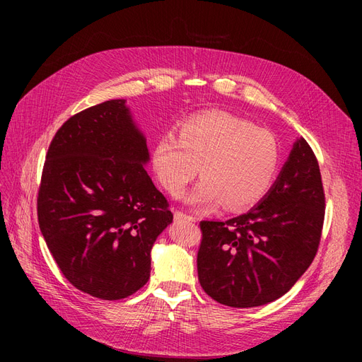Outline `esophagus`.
<instances>
[{
	"label": "esophagus",
	"mask_w": 362,
	"mask_h": 362,
	"mask_svg": "<svg viewBox=\"0 0 362 362\" xmlns=\"http://www.w3.org/2000/svg\"><path fill=\"white\" fill-rule=\"evenodd\" d=\"M175 218L177 221H185V222H196V217L190 216V214H185L182 211H175Z\"/></svg>",
	"instance_id": "obj_1"
}]
</instances>
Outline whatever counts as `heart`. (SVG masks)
Wrapping results in <instances>:
<instances>
[{"label":"heart","instance_id":"obj_1","mask_svg":"<svg viewBox=\"0 0 362 362\" xmlns=\"http://www.w3.org/2000/svg\"><path fill=\"white\" fill-rule=\"evenodd\" d=\"M152 169L163 189L178 196L201 168L204 178L189 196L194 205L223 202L229 210L258 204L270 192L281 163L275 134L225 112L190 116L178 136H161L152 149Z\"/></svg>","mask_w":362,"mask_h":362}]
</instances>
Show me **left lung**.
Instances as JSON below:
<instances>
[{
	"mask_svg": "<svg viewBox=\"0 0 362 362\" xmlns=\"http://www.w3.org/2000/svg\"><path fill=\"white\" fill-rule=\"evenodd\" d=\"M323 221L319 161L300 137L264 199L229 221L199 223L201 287L233 308L279 299L313 262Z\"/></svg>",
	"mask_w": 362,
	"mask_h": 362,
	"instance_id": "obj_1",
	"label": "left lung"
}]
</instances>
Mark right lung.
Masks as SVG:
<instances>
[{
	"label": "right lung",
	"mask_w": 362,
	"mask_h": 362,
	"mask_svg": "<svg viewBox=\"0 0 362 362\" xmlns=\"http://www.w3.org/2000/svg\"><path fill=\"white\" fill-rule=\"evenodd\" d=\"M148 161L125 100L74 115L48 148L39 228L64 278L93 298L124 299L149 279L152 245L173 214Z\"/></svg>",
	"instance_id": "1"
}]
</instances>
